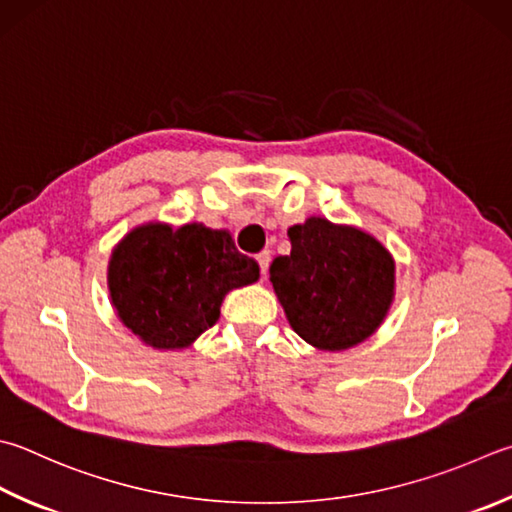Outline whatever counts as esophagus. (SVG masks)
<instances>
[{"label":"esophagus","mask_w":512,"mask_h":512,"mask_svg":"<svg viewBox=\"0 0 512 512\" xmlns=\"http://www.w3.org/2000/svg\"><path fill=\"white\" fill-rule=\"evenodd\" d=\"M256 260H258V265H260V272H263V276H267L269 263H272V254H269L267 249H263V252H260V254L256 256Z\"/></svg>","instance_id":"obj_1"}]
</instances>
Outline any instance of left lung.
I'll return each mask as SVG.
<instances>
[{"label": "left lung", "mask_w": 512, "mask_h": 512, "mask_svg": "<svg viewBox=\"0 0 512 512\" xmlns=\"http://www.w3.org/2000/svg\"><path fill=\"white\" fill-rule=\"evenodd\" d=\"M292 252L269 281L292 330L316 350L341 352L379 330L394 301V258L368 231L310 216L289 227Z\"/></svg>", "instance_id": "8db88e82"}]
</instances>
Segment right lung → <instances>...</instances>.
<instances>
[{"label": "right lung", "instance_id": "obj_1", "mask_svg": "<svg viewBox=\"0 0 512 512\" xmlns=\"http://www.w3.org/2000/svg\"><path fill=\"white\" fill-rule=\"evenodd\" d=\"M260 278L227 229L151 220L113 247L106 287L120 323L153 350H185L218 321L231 289Z\"/></svg>", "mask_w": 512, "mask_h": 512}]
</instances>
